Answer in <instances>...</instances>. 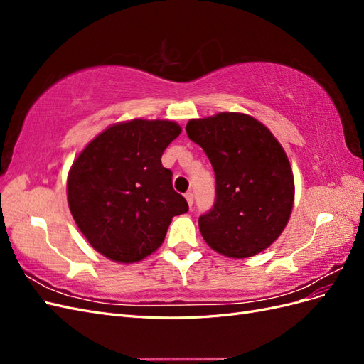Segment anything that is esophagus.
<instances>
[{
  "mask_svg": "<svg viewBox=\"0 0 364 364\" xmlns=\"http://www.w3.org/2000/svg\"><path fill=\"white\" fill-rule=\"evenodd\" d=\"M185 199H186V203L190 205V208L193 206V202H194V196H193V193H186L185 194Z\"/></svg>",
  "mask_w": 364,
  "mask_h": 364,
  "instance_id": "1",
  "label": "esophagus"
}]
</instances>
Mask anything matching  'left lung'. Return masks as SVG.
Masks as SVG:
<instances>
[{"label": "left lung", "mask_w": 364, "mask_h": 364, "mask_svg": "<svg viewBox=\"0 0 364 364\" xmlns=\"http://www.w3.org/2000/svg\"><path fill=\"white\" fill-rule=\"evenodd\" d=\"M215 173V203L199 217L206 245L228 258H249L272 246L287 226L294 178L287 153L261 121L220 112L186 123Z\"/></svg>", "instance_id": "left-lung-1"}]
</instances>
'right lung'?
Wrapping results in <instances>:
<instances>
[{"label": "right lung", "mask_w": 364, "mask_h": 364, "mask_svg": "<svg viewBox=\"0 0 364 364\" xmlns=\"http://www.w3.org/2000/svg\"><path fill=\"white\" fill-rule=\"evenodd\" d=\"M182 127L134 118L106 127L77 155L67 178L75 225L94 250L119 264L147 258L188 203L173 190L161 156Z\"/></svg>", "instance_id": "obj_1"}]
</instances>
